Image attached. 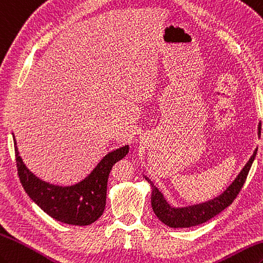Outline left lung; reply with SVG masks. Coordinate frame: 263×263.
I'll return each mask as SVG.
<instances>
[{
  "label": "left lung",
  "mask_w": 263,
  "mask_h": 263,
  "mask_svg": "<svg viewBox=\"0 0 263 263\" xmlns=\"http://www.w3.org/2000/svg\"><path fill=\"white\" fill-rule=\"evenodd\" d=\"M261 134V127H259V135ZM258 148H255L253 155L243 167V170L233 181V183L227 188L220 196L214 198L207 202L199 203V205L189 206L184 208H172L166 200L163 198V195L156 188L152 181L145 177L152 185V208L159 219L165 225L173 227V229H183V227H191L202 223L215 217L220 212H223L226 207H229L234 201L237 195L240 194L242 186L246 182L251 165L255 159Z\"/></svg>",
  "instance_id": "1"
}]
</instances>
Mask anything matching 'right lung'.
Returning <instances> with one entry per match:
<instances>
[{
	"label": "right lung",
	"instance_id": "add662e5",
	"mask_svg": "<svg viewBox=\"0 0 263 263\" xmlns=\"http://www.w3.org/2000/svg\"><path fill=\"white\" fill-rule=\"evenodd\" d=\"M17 176L27 195L50 217L65 224L85 226L96 221L104 211L107 182L110 170L124 157L129 147L124 146L110 152L93 171L81 182L71 186L52 185L37 177L23 164L14 138Z\"/></svg>",
	"mask_w": 263,
	"mask_h": 263
}]
</instances>
